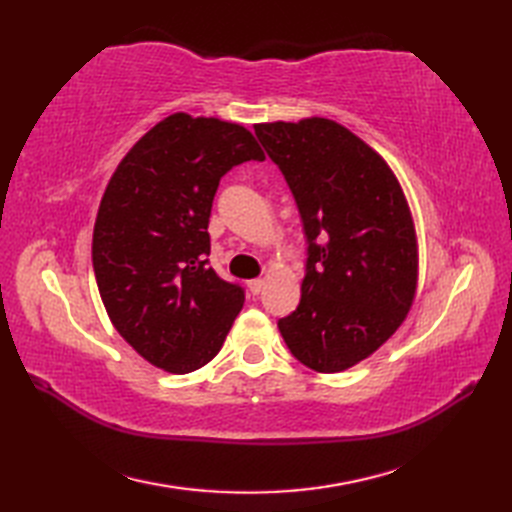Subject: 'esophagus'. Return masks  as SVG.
Listing matches in <instances>:
<instances>
[{"label":"esophagus","instance_id":"1","mask_svg":"<svg viewBox=\"0 0 512 512\" xmlns=\"http://www.w3.org/2000/svg\"><path fill=\"white\" fill-rule=\"evenodd\" d=\"M247 288H250L252 294H260L262 288H265V280H260V277H256V280H250L247 282Z\"/></svg>","mask_w":512,"mask_h":512}]
</instances>
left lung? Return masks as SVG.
Here are the masks:
<instances>
[{"label": "left lung", "instance_id": "1", "mask_svg": "<svg viewBox=\"0 0 512 512\" xmlns=\"http://www.w3.org/2000/svg\"><path fill=\"white\" fill-rule=\"evenodd\" d=\"M307 239L301 301L277 327L305 367L344 371L404 322L416 290V235L393 170L339 123H258Z\"/></svg>", "mask_w": 512, "mask_h": 512}]
</instances>
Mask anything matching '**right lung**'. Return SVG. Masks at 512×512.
I'll use <instances>...</instances> for the list:
<instances>
[{"mask_svg":"<svg viewBox=\"0 0 512 512\" xmlns=\"http://www.w3.org/2000/svg\"><path fill=\"white\" fill-rule=\"evenodd\" d=\"M262 162L250 130L175 113L153 126L106 185L91 260L102 303L126 342L170 374L220 352L245 292L209 267V215L232 166Z\"/></svg>","mask_w":512,"mask_h":512,"instance_id":"add662e5","label":"right lung"}]
</instances>
